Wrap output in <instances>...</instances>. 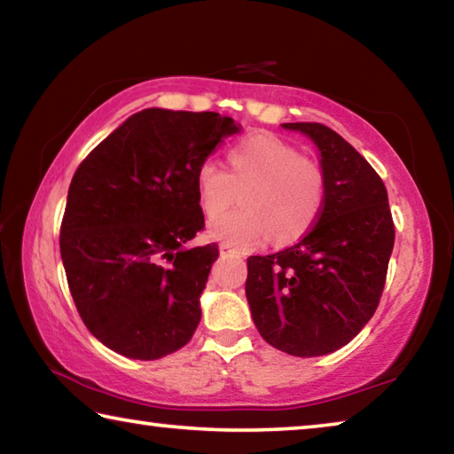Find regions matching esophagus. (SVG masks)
Returning <instances> with one entry per match:
<instances>
[{
  "label": "esophagus",
  "mask_w": 454,
  "mask_h": 454,
  "mask_svg": "<svg viewBox=\"0 0 454 454\" xmlns=\"http://www.w3.org/2000/svg\"><path fill=\"white\" fill-rule=\"evenodd\" d=\"M220 254H222V256L234 254V250H232V247H230V244H226V242H222V244H220Z\"/></svg>",
  "instance_id": "34e87169"
}]
</instances>
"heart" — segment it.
Returning a JSON list of instances; mask_svg holds the SVG:
<instances>
[{
    "label": "heart",
    "mask_w": 454,
    "mask_h": 454,
    "mask_svg": "<svg viewBox=\"0 0 454 454\" xmlns=\"http://www.w3.org/2000/svg\"><path fill=\"white\" fill-rule=\"evenodd\" d=\"M239 192L242 210L212 220L207 234L239 250L299 240L315 224L325 196L317 165L269 133L248 135L228 151V171L212 160L196 169V196L207 218L224 214Z\"/></svg>",
    "instance_id": "1"
}]
</instances>
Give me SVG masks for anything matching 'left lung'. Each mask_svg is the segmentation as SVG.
I'll return each mask as SVG.
<instances>
[{
  "instance_id": "1",
  "label": "left lung",
  "mask_w": 454,
  "mask_h": 454,
  "mask_svg": "<svg viewBox=\"0 0 454 454\" xmlns=\"http://www.w3.org/2000/svg\"><path fill=\"white\" fill-rule=\"evenodd\" d=\"M319 151L325 196L315 226L293 247L250 256L247 299L266 343L315 357L343 348L376 313L394 248V222L380 176L321 123H283Z\"/></svg>"
}]
</instances>
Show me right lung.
<instances>
[{
	"label": "right lung",
	"instance_id": "right-lung-1",
	"mask_svg": "<svg viewBox=\"0 0 454 454\" xmlns=\"http://www.w3.org/2000/svg\"><path fill=\"white\" fill-rule=\"evenodd\" d=\"M240 131L218 113L145 109L100 141L72 177L60 254L84 325L131 359L192 340L218 247H188L204 228L196 169Z\"/></svg>",
	"mask_w": 454,
	"mask_h": 454
}]
</instances>
